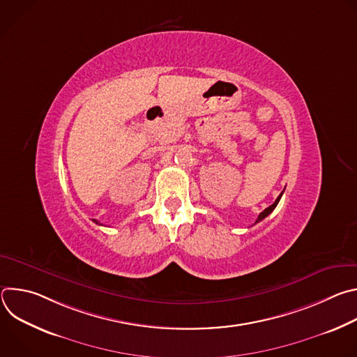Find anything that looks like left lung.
<instances>
[{
	"mask_svg": "<svg viewBox=\"0 0 357 357\" xmlns=\"http://www.w3.org/2000/svg\"><path fill=\"white\" fill-rule=\"evenodd\" d=\"M282 193H284V190H282V192H281V193H280V196H278V197H277V199H275V202H274V203H273V205H271V206H268V208H267V209H264V211H263V212H261V213H260V215H259V218H257V220H256V223H259V222H261V220H263V219H264V218H267V216H268V215H270V213H271V212H273V211H274V209H275V206H277V205H278V202H280V199H281V196H282Z\"/></svg>",
	"mask_w": 357,
	"mask_h": 357,
	"instance_id": "left-lung-1",
	"label": "left lung"
}]
</instances>
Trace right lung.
<instances>
[{"label": "right lung", "instance_id": "1", "mask_svg": "<svg viewBox=\"0 0 357 357\" xmlns=\"http://www.w3.org/2000/svg\"><path fill=\"white\" fill-rule=\"evenodd\" d=\"M93 222H96V223H97V225H100V223H98V222H97V220H96V219H94V220H93Z\"/></svg>", "mask_w": 357, "mask_h": 357}]
</instances>
